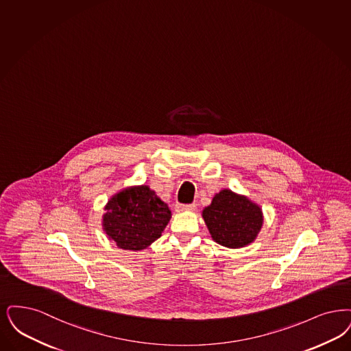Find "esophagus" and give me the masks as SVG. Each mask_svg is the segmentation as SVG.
I'll use <instances>...</instances> for the list:
<instances>
[{"mask_svg":"<svg viewBox=\"0 0 351 351\" xmlns=\"http://www.w3.org/2000/svg\"><path fill=\"white\" fill-rule=\"evenodd\" d=\"M195 209H196L195 204H188V205L179 204V205H176V211H193Z\"/></svg>","mask_w":351,"mask_h":351,"instance_id":"1","label":"esophagus"}]
</instances>
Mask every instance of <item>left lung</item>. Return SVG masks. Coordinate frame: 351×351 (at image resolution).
Listing matches in <instances>:
<instances>
[{
	"label": "left lung",
	"mask_w": 351,
	"mask_h": 351,
	"mask_svg": "<svg viewBox=\"0 0 351 351\" xmlns=\"http://www.w3.org/2000/svg\"><path fill=\"white\" fill-rule=\"evenodd\" d=\"M211 238L227 248H243L257 238L264 215L260 205L231 189H222L202 210Z\"/></svg>",
	"instance_id": "left-lung-1"
}]
</instances>
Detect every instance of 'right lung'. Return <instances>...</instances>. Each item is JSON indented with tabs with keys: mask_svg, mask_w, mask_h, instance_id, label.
Listing matches in <instances>:
<instances>
[{
	"mask_svg": "<svg viewBox=\"0 0 351 351\" xmlns=\"http://www.w3.org/2000/svg\"><path fill=\"white\" fill-rule=\"evenodd\" d=\"M103 214L107 238L125 251H141L162 237L171 210L147 185L128 186L113 195Z\"/></svg>",
	"mask_w": 351,
	"mask_h": 351,
	"instance_id": "right-lung-1",
	"label": "right lung"
}]
</instances>
